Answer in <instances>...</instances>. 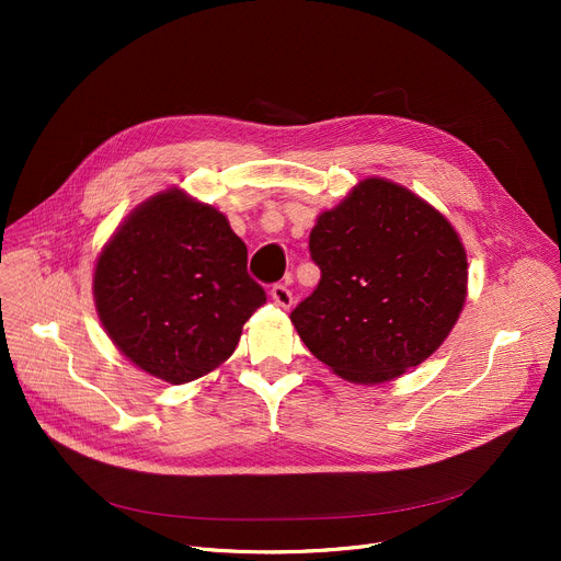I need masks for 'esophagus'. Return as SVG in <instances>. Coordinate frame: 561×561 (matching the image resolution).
Wrapping results in <instances>:
<instances>
[{
    "mask_svg": "<svg viewBox=\"0 0 561 561\" xmlns=\"http://www.w3.org/2000/svg\"><path fill=\"white\" fill-rule=\"evenodd\" d=\"M271 298L275 300V305H279L284 309H290V305H293V293L286 284H275L271 288Z\"/></svg>",
    "mask_w": 561,
    "mask_h": 561,
    "instance_id": "obj_1",
    "label": "esophagus"
}]
</instances>
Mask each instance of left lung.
Listing matches in <instances>:
<instances>
[{
  "mask_svg": "<svg viewBox=\"0 0 561 561\" xmlns=\"http://www.w3.org/2000/svg\"><path fill=\"white\" fill-rule=\"evenodd\" d=\"M309 252L320 282L290 322L316 359L357 385L423 364L463 309L468 263L455 227L381 176L318 216Z\"/></svg>",
  "mask_w": 561,
  "mask_h": 561,
  "instance_id": "1",
  "label": "left lung"
}]
</instances>
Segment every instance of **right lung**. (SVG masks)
<instances>
[{"mask_svg":"<svg viewBox=\"0 0 561 561\" xmlns=\"http://www.w3.org/2000/svg\"><path fill=\"white\" fill-rule=\"evenodd\" d=\"M93 296L123 355L170 385L216 370L265 302L227 218L180 188L129 214L104 245Z\"/></svg>","mask_w":561,"mask_h":561,"instance_id":"add662e5","label":"right lung"}]
</instances>
